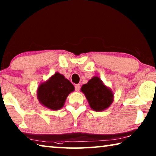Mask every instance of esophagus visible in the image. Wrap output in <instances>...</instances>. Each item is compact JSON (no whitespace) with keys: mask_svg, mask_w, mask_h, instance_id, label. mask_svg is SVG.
<instances>
[{"mask_svg":"<svg viewBox=\"0 0 156 156\" xmlns=\"http://www.w3.org/2000/svg\"><path fill=\"white\" fill-rule=\"evenodd\" d=\"M80 84H76V85H75V89H76V91H78L79 90H80Z\"/></svg>","mask_w":156,"mask_h":156,"instance_id":"34e87169","label":"esophagus"}]
</instances>
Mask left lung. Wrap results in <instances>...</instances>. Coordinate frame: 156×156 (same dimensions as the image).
<instances>
[{
  "instance_id": "8db88e82",
  "label": "left lung",
  "mask_w": 156,
  "mask_h": 156,
  "mask_svg": "<svg viewBox=\"0 0 156 156\" xmlns=\"http://www.w3.org/2000/svg\"><path fill=\"white\" fill-rule=\"evenodd\" d=\"M81 91L85 95L91 109L96 112L106 109L113 102V94L112 91L96 76L83 84Z\"/></svg>"
}]
</instances>
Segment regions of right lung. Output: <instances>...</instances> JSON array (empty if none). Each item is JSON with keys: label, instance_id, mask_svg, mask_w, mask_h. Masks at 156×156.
Masks as SVG:
<instances>
[{"label": "right lung", "instance_id": "add662e5", "mask_svg": "<svg viewBox=\"0 0 156 156\" xmlns=\"http://www.w3.org/2000/svg\"><path fill=\"white\" fill-rule=\"evenodd\" d=\"M73 90L74 87L69 80L56 73L48 81L39 86L38 98L44 107L58 110L63 107L67 96Z\"/></svg>", "mask_w": 156, "mask_h": 156}]
</instances>
